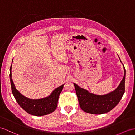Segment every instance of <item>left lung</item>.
I'll list each match as a JSON object with an SVG mask.
<instances>
[{"instance_id":"left-lung-1","label":"left lung","mask_w":135,"mask_h":135,"mask_svg":"<svg viewBox=\"0 0 135 135\" xmlns=\"http://www.w3.org/2000/svg\"><path fill=\"white\" fill-rule=\"evenodd\" d=\"M120 62L122 63L121 60ZM123 65L124 75L122 80L115 90L107 94L99 95L92 94L74 83L79 105L83 110L87 113L99 115L109 112L118 104L125 92L126 70Z\"/></svg>"}]
</instances>
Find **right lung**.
<instances>
[{"mask_svg":"<svg viewBox=\"0 0 135 135\" xmlns=\"http://www.w3.org/2000/svg\"><path fill=\"white\" fill-rule=\"evenodd\" d=\"M11 70L12 65L10 67L9 78L12 94L17 103L24 110L30 115L41 116L50 114L56 109L59 97L63 90L64 84L55 88L49 96L46 98L38 99H30L23 95L16 89L12 79Z\"/></svg>","mask_w":135,"mask_h":135,"instance_id":"1","label":"right lung"}]
</instances>
